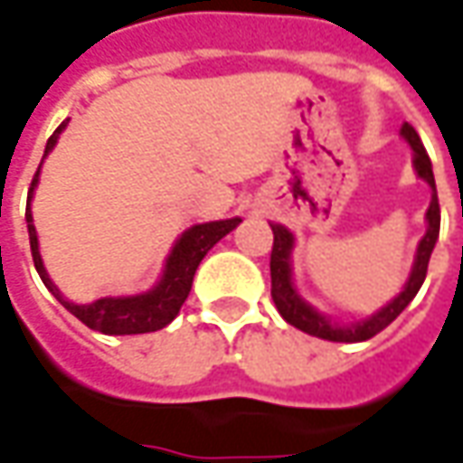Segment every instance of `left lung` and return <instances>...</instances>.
<instances>
[{"label": "left lung", "mask_w": 463, "mask_h": 463, "mask_svg": "<svg viewBox=\"0 0 463 463\" xmlns=\"http://www.w3.org/2000/svg\"><path fill=\"white\" fill-rule=\"evenodd\" d=\"M402 136L410 143V148L415 153V171L418 176H422L425 182L430 184L433 189V197H430V207H428V231L422 235L420 246H418V256H415V263H412V274L407 279L405 289L400 295L392 299L387 307H382L379 312H374L369 320L364 323H356V326H333L330 320H326L320 312H315L305 302L299 299V295L292 287V263H289V256H292V232L281 225H271L274 231V246H271V297H274V305L279 315L289 323V326L299 327L302 333L307 335H315V338H326V341H338V343H359L374 338L376 333H382L384 327L390 326L392 320L405 310L407 305L412 302V297L418 295L420 284L425 281V274H428V261H430V253H433V246L439 241L440 231V204L439 194H436V179H433V168H430V158L422 148L420 136L415 133L412 125H402Z\"/></svg>", "instance_id": "left-lung-1"}]
</instances>
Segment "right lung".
Masks as SVG:
<instances>
[{"instance_id": "1", "label": "right lung", "mask_w": 463, "mask_h": 463, "mask_svg": "<svg viewBox=\"0 0 463 463\" xmlns=\"http://www.w3.org/2000/svg\"><path fill=\"white\" fill-rule=\"evenodd\" d=\"M66 122H61L56 128V133L48 137L43 158L53 151V146H56L61 130L66 128ZM38 176H41V168H38L35 176H33L30 200H33V189H35V184H38ZM24 217H27V232H30L33 261H35V269H38V274H41L43 284L51 289V295L56 297L66 310L71 312L73 317H79L87 327L99 330V333H107V335H136V333H153V330L166 327L168 323L179 315L184 299L189 297L194 271H197V266H200L202 259L207 256V250L215 246L220 238H225L228 232L235 231L238 222H241L238 217H232V220L204 222V225L189 228V231L184 232L182 238L176 241V246H174V250H171V256H168L166 261V271H164L161 281L153 287L151 292L136 297H102V299H94V302H89V305H76V302H69L66 297L58 292L56 284L51 281L45 266H43L30 204H27Z\"/></svg>"}]
</instances>
